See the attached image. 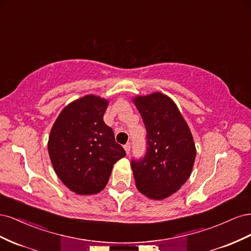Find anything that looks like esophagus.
<instances>
[{
    "label": "esophagus",
    "instance_id": "1",
    "mask_svg": "<svg viewBox=\"0 0 251 251\" xmlns=\"http://www.w3.org/2000/svg\"><path fill=\"white\" fill-rule=\"evenodd\" d=\"M124 148H125L126 153V154H130V151H131V143H126V144H125Z\"/></svg>",
    "mask_w": 251,
    "mask_h": 251
}]
</instances>
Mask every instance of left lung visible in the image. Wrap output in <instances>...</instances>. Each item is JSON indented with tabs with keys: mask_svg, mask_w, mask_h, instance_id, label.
<instances>
[{
	"mask_svg": "<svg viewBox=\"0 0 251 251\" xmlns=\"http://www.w3.org/2000/svg\"><path fill=\"white\" fill-rule=\"evenodd\" d=\"M147 130V151L131 165L136 187L150 199L168 198L183 185L193 171L196 147L191 130L171 98L160 92L136 96Z\"/></svg>",
	"mask_w": 251,
	"mask_h": 251,
	"instance_id": "8db88e82",
	"label": "left lung"
}]
</instances>
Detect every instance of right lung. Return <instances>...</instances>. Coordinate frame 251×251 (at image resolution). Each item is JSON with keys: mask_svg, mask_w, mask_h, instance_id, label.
<instances>
[{"mask_svg": "<svg viewBox=\"0 0 251 251\" xmlns=\"http://www.w3.org/2000/svg\"><path fill=\"white\" fill-rule=\"evenodd\" d=\"M108 100L86 95L64 108L49 135L48 151L57 177L77 195L100 193L113 165L126 156L104 124Z\"/></svg>", "mask_w": 251, "mask_h": 251, "instance_id": "obj_1", "label": "right lung"}]
</instances>
